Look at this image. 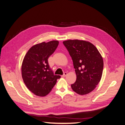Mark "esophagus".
Segmentation results:
<instances>
[{"instance_id":"esophagus-1","label":"esophagus","mask_w":125,"mask_h":125,"mask_svg":"<svg viewBox=\"0 0 125 125\" xmlns=\"http://www.w3.org/2000/svg\"><path fill=\"white\" fill-rule=\"evenodd\" d=\"M67 73H63V75H62V77H65L66 76V75H67Z\"/></svg>"}]
</instances>
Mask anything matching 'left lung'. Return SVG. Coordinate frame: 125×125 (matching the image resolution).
<instances>
[{
	"label": "left lung",
	"mask_w": 125,
	"mask_h": 125,
	"mask_svg": "<svg viewBox=\"0 0 125 125\" xmlns=\"http://www.w3.org/2000/svg\"><path fill=\"white\" fill-rule=\"evenodd\" d=\"M73 61L77 75L71 86L79 95H85L95 89L103 70V59L97 48L90 42L69 40L63 42Z\"/></svg>",
	"instance_id": "obj_1"
}]
</instances>
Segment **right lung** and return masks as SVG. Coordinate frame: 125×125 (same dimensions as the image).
<instances>
[{
    "mask_svg": "<svg viewBox=\"0 0 125 125\" xmlns=\"http://www.w3.org/2000/svg\"><path fill=\"white\" fill-rule=\"evenodd\" d=\"M59 42L52 41L33 45L26 52L21 66L22 77L27 88L35 95L45 96L60 78L50 68L48 58L56 50Z\"/></svg>",
    "mask_w": 125,
    "mask_h": 125,
    "instance_id": "right-lung-1",
    "label": "right lung"
}]
</instances>
